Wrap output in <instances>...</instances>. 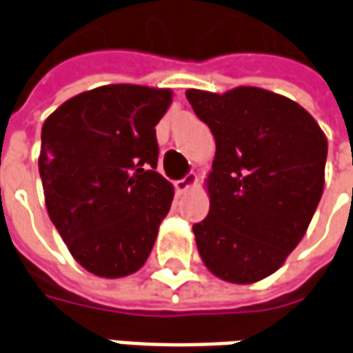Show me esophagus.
Returning a JSON list of instances; mask_svg holds the SVG:
<instances>
[{
  "mask_svg": "<svg viewBox=\"0 0 353 353\" xmlns=\"http://www.w3.org/2000/svg\"><path fill=\"white\" fill-rule=\"evenodd\" d=\"M199 181V177H196V174H187V176L183 177V179H177L176 181V189L179 192H185L187 189H191L192 185Z\"/></svg>",
  "mask_w": 353,
  "mask_h": 353,
  "instance_id": "esophagus-1",
  "label": "esophagus"
}]
</instances>
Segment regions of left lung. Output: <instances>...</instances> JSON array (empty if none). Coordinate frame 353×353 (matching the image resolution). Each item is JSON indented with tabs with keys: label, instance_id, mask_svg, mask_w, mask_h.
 Instances as JSON below:
<instances>
[{
	"label": "left lung",
	"instance_id": "left-lung-1",
	"mask_svg": "<svg viewBox=\"0 0 353 353\" xmlns=\"http://www.w3.org/2000/svg\"><path fill=\"white\" fill-rule=\"evenodd\" d=\"M185 96L215 138L210 212L192 225L200 257L230 283L263 280L303 240L318 208L325 134L296 101L265 88Z\"/></svg>",
	"mask_w": 353,
	"mask_h": 353
}]
</instances>
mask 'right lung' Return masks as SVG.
<instances>
[{"mask_svg":"<svg viewBox=\"0 0 353 353\" xmlns=\"http://www.w3.org/2000/svg\"><path fill=\"white\" fill-rule=\"evenodd\" d=\"M172 90L105 85L64 101L41 128L39 176L50 221L88 272L143 266L174 187L157 172V130Z\"/></svg>","mask_w":353,"mask_h":353,"instance_id":"1","label":"right lung"}]
</instances>
